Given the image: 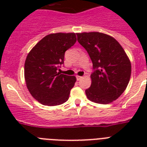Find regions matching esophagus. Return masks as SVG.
Instances as JSON below:
<instances>
[{
    "label": "esophagus",
    "instance_id": "esophagus-1",
    "mask_svg": "<svg viewBox=\"0 0 147 147\" xmlns=\"http://www.w3.org/2000/svg\"><path fill=\"white\" fill-rule=\"evenodd\" d=\"M82 78H83L82 76H76V78H77V80H78V81L81 80V79H82Z\"/></svg>",
    "mask_w": 147,
    "mask_h": 147
}]
</instances>
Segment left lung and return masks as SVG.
Segmentation results:
<instances>
[{"label": "left lung", "mask_w": 147, "mask_h": 147, "mask_svg": "<svg viewBox=\"0 0 147 147\" xmlns=\"http://www.w3.org/2000/svg\"><path fill=\"white\" fill-rule=\"evenodd\" d=\"M78 41L93 63L92 85L87 98L98 104H109L125 91L131 75L130 59L114 38L98 32L77 33Z\"/></svg>", "instance_id": "obj_1"}]
</instances>
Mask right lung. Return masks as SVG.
Listing matches in <instances>:
<instances>
[{"label": "right lung", "instance_id": "1", "mask_svg": "<svg viewBox=\"0 0 147 147\" xmlns=\"http://www.w3.org/2000/svg\"><path fill=\"white\" fill-rule=\"evenodd\" d=\"M76 33L46 36L31 49L24 65V77L31 95L43 105L55 106L68 100L76 78L58 72L65 53L76 42Z\"/></svg>", "mask_w": 147, "mask_h": 147}]
</instances>
